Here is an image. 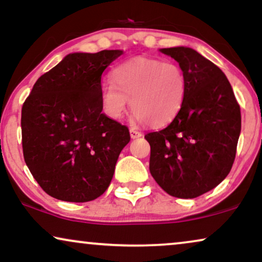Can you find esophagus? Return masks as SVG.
Returning <instances> with one entry per match:
<instances>
[{
  "label": "esophagus",
  "instance_id": "obj_1",
  "mask_svg": "<svg viewBox=\"0 0 262 262\" xmlns=\"http://www.w3.org/2000/svg\"><path fill=\"white\" fill-rule=\"evenodd\" d=\"M130 136H131V138H139V137H142V132H139V131H137L136 130V128H130Z\"/></svg>",
  "mask_w": 262,
  "mask_h": 262
}]
</instances>
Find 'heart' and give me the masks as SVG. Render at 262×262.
Returning <instances> with one entry per match:
<instances>
[{"mask_svg":"<svg viewBox=\"0 0 262 262\" xmlns=\"http://www.w3.org/2000/svg\"><path fill=\"white\" fill-rule=\"evenodd\" d=\"M111 82L112 84H103L100 91L103 112L111 119L119 120L130 100L134 119L151 127L171 123L187 94L182 68L156 58L136 57L121 63L111 74Z\"/></svg>","mask_w":262,"mask_h":262,"instance_id":"1","label":"heart"}]
</instances>
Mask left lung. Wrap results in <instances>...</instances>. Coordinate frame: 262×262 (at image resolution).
I'll list each match as a JSON object with an SVG mask.
<instances>
[{
    "instance_id": "obj_1",
    "label": "left lung",
    "mask_w": 262,
    "mask_h": 262,
    "mask_svg": "<svg viewBox=\"0 0 262 262\" xmlns=\"http://www.w3.org/2000/svg\"><path fill=\"white\" fill-rule=\"evenodd\" d=\"M184 70L187 94L177 118L150 132L149 169L160 187L177 198L192 199L227 178L241 132V111L227 76L195 50L161 49Z\"/></svg>"
}]
</instances>
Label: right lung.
<instances>
[{
  "mask_svg": "<svg viewBox=\"0 0 262 262\" xmlns=\"http://www.w3.org/2000/svg\"><path fill=\"white\" fill-rule=\"evenodd\" d=\"M120 50L70 53L41 75L21 111L24 159L53 198L94 200L108 188L127 126L101 111V76Z\"/></svg>",
  "mask_w": 262,
  "mask_h": 262,
  "instance_id": "1",
  "label": "right lung"
}]
</instances>
